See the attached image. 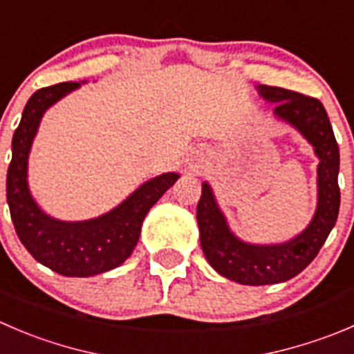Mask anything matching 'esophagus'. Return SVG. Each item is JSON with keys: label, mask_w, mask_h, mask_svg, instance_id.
<instances>
[{"label": "esophagus", "mask_w": 354, "mask_h": 354, "mask_svg": "<svg viewBox=\"0 0 354 354\" xmlns=\"http://www.w3.org/2000/svg\"><path fill=\"white\" fill-rule=\"evenodd\" d=\"M197 159H198V153H197V156H194V160H197ZM190 166L194 167V164H190Z\"/></svg>", "instance_id": "esophagus-1"}]
</instances>
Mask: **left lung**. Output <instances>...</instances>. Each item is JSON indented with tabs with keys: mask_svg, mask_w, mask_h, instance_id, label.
Wrapping results in <instances>:
<instances>
[{
	"mask_svg": "<svg viewBox=\"0 0 354 354\" xmlns=\"http://www.w3.org/2000/svg\"><path fill=\"white\" fill-rule=\"evenodd\" d=\"M256 90L263 100L275 104V118L297 129L320 160L317 169L318 201L313 218L299 235L287 242H245L230 230L211 185L204 181L197 205V223L205 259L219 275L242 286H272L299 275L317 257L337 221L341 205L339 147L320 100L277 86L259 84Z\"/></svg>",
	"mask_w": 354,
	"mask_h": 354,
	"instance_id": "1",
	"label": "left lung"
}]
</instances>
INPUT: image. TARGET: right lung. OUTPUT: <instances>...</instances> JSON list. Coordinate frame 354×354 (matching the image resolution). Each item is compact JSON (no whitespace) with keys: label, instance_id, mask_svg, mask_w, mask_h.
Segmentation results:
<instances>
[{"label":"right lung","instance_id":"right-lung-1","mask_svg":"<svg viewBox=\"0 0 354 354\" xmlns=\"http://www.w3.org/2000/svg\"><path fill=\"white\" fill-rule=\"evenodd\" d=\"M81 88V82L41 88L24 107L12 140V162L6 174V201L13 226L30 256L64 277H93L121 266L135 249L142 223L153 204L176 183L178 173L145 181L118 207L84 221L51 218L34 201L27 181L30 147L44 112Z\"/></svg>","mask_w":354,"mask_h":354}]
</instances>
